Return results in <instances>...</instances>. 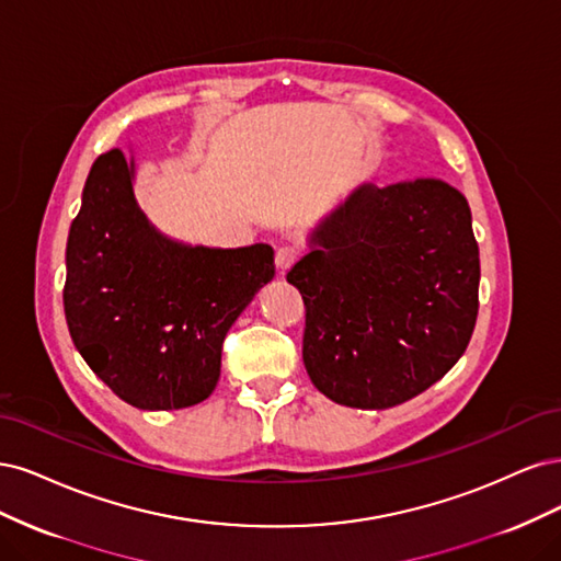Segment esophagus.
I'll return each instance as SVG.
<instances>
[{"mask_svg":"<svg viewBox=\"0 0 561 561\" xmlns=\"http://www.w3.org/2000/svg\"><path fill=\"white\" fill-rule=\"evenodd\" d=\"M296 256H298V249H296V247H279V249H277L275 265H277V270H279V275H284L286 270L296 263Z\"/></svg>","mask_w":561,"mask_h":561,"instance_id":"34e87169","label":"esophagus"}]
</instances>
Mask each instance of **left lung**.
Segmentation results:
<instances>
[{
    "mask_svg": "<svg viewBox=\"0 0 561 561\" xmlns=\"http://www.w3.org/2000/svg\"><path fill=\"white\" fill-rule=\"evenodd\" d=\"M286 275L305 300L302 360L337 405L387 410L457 364L478 317L471 207L443 179L356 186Z\"/></svg>",
    "mask_w": 561,
    "mask_h": 561,
    "instance_id": "left-lung-1",
    "label": "left lung"
}]
</instances>
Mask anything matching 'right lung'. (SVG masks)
Wrapping results in <instances>:
<instances>
[{"label": "right lung", "instance_id": "1", "mask_svg": "<svg viewBox=\"0 0 561 561\" xmlns=\"http://www.w3.org/2000/svg\"><path fill=\"white\" fill-rule=\"evenodd\" d=\"M275 277L270 244L214 249L160 232L137 205L135 158L102 153L67 240L65 317L75 347L139 410L203 403L226 333Z\"/></svg>", "mask_w": 561, "mask_h": 561}]
</instances>
